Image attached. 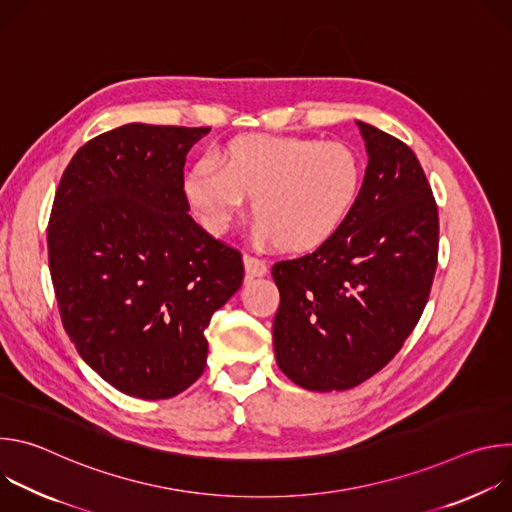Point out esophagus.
I'll use <instances>...</instances> for the list:
<instances>
[{"mask_svg":"<svg viewBox=\"0 0 512 512\" xmlns=\"http://www.w3.org/2000/svg\"><path fill=\"white\" fill-rule=\"evenodd\" d=\"M243 261H245V273H247V277H263V275L267 273V263L261 261V259H257V257L245 255Z\"/></svg>","mask_w":512,"mask_h":512,"instance_id":"esophagus-1","label":"esophagus"}]
</instances>
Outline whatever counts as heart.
<instances>
[{"label": "heart", "mask_w": 512, "mask_h": 512, "mask_svg": "<svg viewBox=\"0 0 512 512\" xmlns=\"http://www.w3.org/2000/svg\"><path fill=\"white\" fill-rule=\"evenodd\" d=\"M364 182L362 158L346 143L308 137H243L196 164L184 192L202 223L225 231L251 196L257 237L285 253L330 241L352 214Z\"/></svg>", "instance_id": "b5f03b06"}]
</instances>
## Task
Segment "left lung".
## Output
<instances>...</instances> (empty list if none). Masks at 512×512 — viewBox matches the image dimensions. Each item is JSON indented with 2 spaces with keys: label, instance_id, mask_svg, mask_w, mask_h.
Instances as JSON below:
<instances>
[{
  "label": "left lung",
  "instance_id": "1",
  "mask_svg": "<svg viewBox=\"0 0 512 512\" xmlns=\"http://www.w3.org/2000/svg\"><path fill=\"white\" fill-rule=\"evenodd\" d=\"M356 125L369 166L348 221L314 253L271 269L275 358L308 391H346L379 373L417 326L437 267L440 218L417 156Z\"/></svg>",
  "mask_w": 512,
  "mask_h": 512
}]
</instances>
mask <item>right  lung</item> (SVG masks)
Here are the masks:
<instances>
[{"instance_id": "obj_1", "label": "right lung", "mask_w": 512, "mask_h": 512, "mask_svg": "<svg viewBox=\"0 0 512 512\" xmlns=\"http://www.w3.org/2000/svg\"><path fill=\"white\" fill-rule=\"evenodd\" d=\"M210 127L129 123L66 166L48 223L62 326L109 385L170 399L206 367L212 314L243 283V257L188 214L184 164Z\"/></svg>"}]
</instances>
